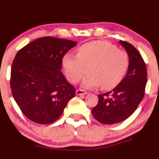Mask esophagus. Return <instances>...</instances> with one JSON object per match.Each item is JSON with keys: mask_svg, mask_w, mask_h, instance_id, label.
<instances>
[{"mask_svg": "<svg viewBox=\"0 0 159 159\" xmlns=\"http://www.w3.org/2000/svg\"><path fill=\"white\" fill-rule=\"evenodd\" d=\"M88 94V92H86V91H84V90L78 89L76 91V94H77V95H81V94Z\"/></svg>", "mask_w": 159, "mask_h": 159, "instance_id": "1", "label": "esophagus"}]
</instances>
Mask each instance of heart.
<instances>
[{"label":"heart","mask_w":159,"mask_h":159,"mask_svg":"<svg viewBox=\"0 0 159 159\" xmlns=\"http://www.w3.org/2000/svg\"><path fill=\"white\" fill-rule=\"evenodd\" d=\"M129 56L106 41H93L81 45L77 55L66 54L62 65L68 79L78 82L88 70L81 86L90 89L102 85L104 89L116 87L125 75L129 68Z\"/></svg>","instance_id":"b5f03b06"}]
</instances>
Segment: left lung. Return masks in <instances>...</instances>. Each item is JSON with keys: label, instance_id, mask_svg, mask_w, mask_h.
Segmentation results:
<instances>
[{"label": "left lung", "instance_id": "obj_1", "mask_svg": "<svg viewBox=\"0 0 159 159\" xmlns=\"http://www.w3.org/2000/svg\"><path fill=\"white\" fill-rule=\"evenodd\" d=\"M119 44L125 49L129 59L125 77L112 91L98 94V103L91 113L105 125L119 123L129 118L137 109L145 95L147 69L140 53L126 41Z\"/></svg>", "mask_w": 159, "mask_h": 159}]
</instances>
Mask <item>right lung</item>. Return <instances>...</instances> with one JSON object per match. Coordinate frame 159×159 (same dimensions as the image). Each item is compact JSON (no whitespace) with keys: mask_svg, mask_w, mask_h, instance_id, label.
Listing matches in <instances>:
<instances>
[{"mask_svg":"<svg viewBox=\"0 0 159 159\" xmlns=\"http://www.w3.org/2000/svg\"><path fill=\"white\" fill-rule=\"evenodd\" d=\"M77 45L70 40L38 38L16 54L11 72V89L24 115L48 125L60 118L75 89L61 71L65 54Z\"/></svg>","mask_w":159,"mask_h":159,"instance_id":"add662e5","label":"right lung"}]
</instances>
